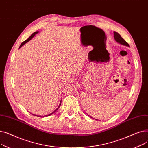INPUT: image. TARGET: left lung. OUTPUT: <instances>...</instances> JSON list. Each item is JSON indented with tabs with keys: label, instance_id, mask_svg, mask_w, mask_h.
<instances>
[{
	"label": "left lung",
	"instance_id": "8db88e82",
	"mask_svg": "<svg viewBox=\"0 0 148 148\" xmlns=\"http://www.w3.org/2000/svg\"><path fill=\"white\" fill-rule=\"evenodd\" d=\"M113 33H114V40H115V41H116V42L119 43V44H122V45L130 47L129 44H128L125 40H123V39L121 37V36L118 32H114Z\"/></svg>",
	"mask_w": 148,
	"mask_h": 148
}]
</instances>
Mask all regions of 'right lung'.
Instances as JSON below:
<instances>
[{
	"mask_svg": "<svg viewBox=\"0 0 148 148\" xmlns=\"http://www.w3.org/2000/svg\"><path fill=\"white\" fill-rule=\"evenodd\" d=\"M39 32H38V31H36V32H34V33H33L32 35H31V36H29V38H28V39H27V40H26V41H25L24 42H23L21 44V45H20V47H19V49L20 48V47H21V46H23V45H24V44H25L26 43H27V42H29L30 40H31V39H32L36 34H38ZM60 105H61V101H60V104L59 105V106H58V107L56 108V109L55 110H54L53 112H52V113H51L50 114H47V115H45V116H38V115H35V114H33V115H35V116H38V117H42V116H43V117H44V116H50V115H51L52 114H53L54 112H56V110L58 109V108H59V107L60 106Z\"/></svg>",
	"mask_w": 148,
	"mask_h": 148,
	"instance_id": "obj_1",
	"label": "right lung"
}]
</instances>
